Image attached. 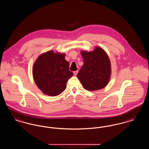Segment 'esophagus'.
Returning <instances> with one entry per match:
<instances>
[{
    "label": "esophagus",
    "mask_w": 149,
    "mask_h": 149,
    "mask_svg": "<svg viewBox=\"0 0 149 149\" xmlns=\"http://www.w3.org/2000/svg\"><path fill=\"white\" fill-rule=\"evenodd\" d=\"M78 70H77V71H74L73 72V73H74V75H77V74H78Z\"/></svg>",
    "instance_id": "esophagus-1"
}]
</instances>
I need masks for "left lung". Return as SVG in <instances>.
<instances>
[{"label": "left lung", "instance_id": "obj_1", "mask_svg": "<svg viewBox=\"0 0 149 149\" xmlns=\"http://www.w3.org/2000/svg\"><path fill=\"white\" fill-rule=\"evenodd\" d=\"M84 64L77 78L85 89H101L108 84L111 74V63L105 51L99 47L93 51H81Z\"/></svg>", "mask_w": 149, "mask_h": 149}]
</instances>
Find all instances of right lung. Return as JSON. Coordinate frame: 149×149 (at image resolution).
<instances>
[{"mask_svg": "<svg viewBox=\"0 0 149 149\" xmlns=\"http://www.w3.org/2000/svg\"><path fill=\"white\" fill-rule=\"evenodd\" d=\"M65 54L53 51L41 54L33 64L32 73L36 84L44 94L57 96L63 92L66 83L74 75L69 70Z\"/></svg>", "mask_w": 149, "mask_h": 149, "instance_id": "add662e5", "label": "right lung"}]
</instances>
